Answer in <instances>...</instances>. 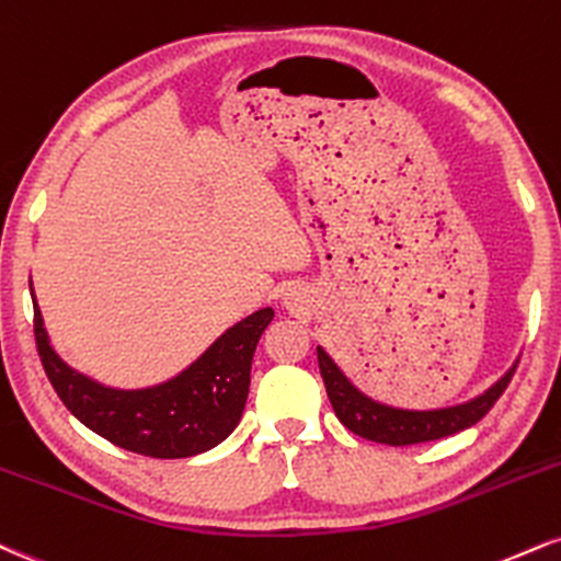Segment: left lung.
Here are the masks:
<instances>
[{"label": "left lung", "instance_id": "8db88e82", "mask_svg": "<svg viewBox=\"0 0 561 561\" xmlns=\"http://www.w3.org/2000/svg\"><path fill=\"white\" fill-rule=\"evenodd\" d=\"M316 353H319V368L329 402H332L342 426H347L357 436L368 438V442L389 444V447H408V444L434 442V438L451 436L457 434V431L476 426V423L494 408V402L502 397V391L507 389L512 374H515L517 368L515 360V366H512L502 379L491 383L483 394H478L473 400L462 404H451V408L438 410H402L370 400L368 394H363V391L342 374V368L327 355V350L316 347Z\"/></svg>", "mask_w": 561, "mask_h": 561}]
</instances>
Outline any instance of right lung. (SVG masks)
Instances as JSON below:
<instances>
[{
	"instance_id": "obj_1",
	"label": "right lung",
	"mask_w": 561,
	"mask_h": 561,
	"mask_svg": "<svg viewBox=\"0 0 561 561\" xmlns=\"http://www.w3.org/2000/svg\"><path fill=\"white\" fill-rule=\"evenodd\" d=\"M31 298L38 357L65 408L106 442L159 460L201 455L232 434L245 410L255 345L274 319L272 308L255 310L174 379L146 389H114L88 379L54 353L33 287Z\"/></svg>"
}]
</instances>
